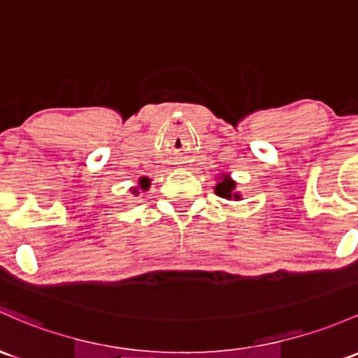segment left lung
I'll return each mask as SVG.
<instances>
[{"label": "left lung", "mask_w": 358, "mask_h": 358, "mask_svg": "<svg viewBox=\"0 0 358 358\" xmlns=\"http://www.w3.org/2000/svg\"><path fill=\"white\" fill-rule=\"evenodd\" d=\"M216 194L220 195V197H227V199H231V197H235V199H238V195L235 194V182H233V180H229L228 176H224L223 180H221L220 183H217L216 185Z\"/></svg>", "instance_id": "left-lung-1"}]
</instances>
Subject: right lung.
Returning a JSON list of instances; mask_svg holds the SVG:
<instances>
[{"instance_id":"right-lung-1","label":"right lung","mask_w":358,"mask_h":358,"mask_svg":"<svg viewBox=\"0 0 358 358\" xmlns=\"http://www.w3.org/2000/svg\"><path fill=\"white\" fill-rule=\"evenodd\" d=\"M141 185H142V189L148 190V187H149V180H148V178H141Z\"/></svg>"}]
</instances>
